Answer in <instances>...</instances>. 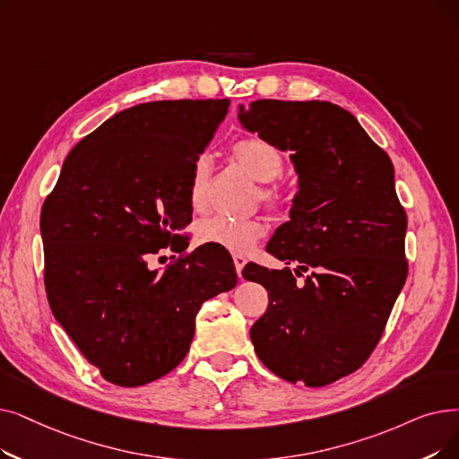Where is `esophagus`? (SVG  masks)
Instances as JSON below:
<instances>
[{"label":"esophagus","mask_w":459,"mask_h":459,"mask_svg":"<svg viewBox=\"0 0 459 459\" xmlns=\"http://www.w3.org/2000/svg\"><path fill=\"white\" fill-rule=\"evenodd\" d=\"M232 261H234L238 277H242V270H244V266H246V263H247V258H246L244 255H240V253H234V255H232Z\"/></svg>","instance_id":"esophagus-1"}]
</instances>
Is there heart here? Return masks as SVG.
<instances>
[{
  "label": "heart",
  "mask_w": 459,
  "mask_h": 459,
  "mask_svg": "<svg viewBox=\"0 0 459 459\" xmlns=\"http://www.w3.org/2000/svg\"><path fill=\"white\" fill-rule=\"evenodd\" d=\"M232 155L253 180L264 182L258 187L256 201L275 213L289 208L290 196L285 186L275 180L285 170V157L272 143L261 136L240 138L232 146ZM210 187V161L208 157L196 159L189 184V203L195 210H204L208 204ZM266 234L263 219H229V217H208L196 225V240L204 246H217L232 253H247Z\"/></svg>",
  "instance_id": "obj_1"
}]
</instances>
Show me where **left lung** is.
Segmentation results:
<instances>
[{"instance_id":"1","label":"left lung","mask_w":459,"mask_h":459,"mask_svg":"<svg viewBox=\"0 0 459 459\" xmlns=\"http://www.w3.org/2000/svg\"><path fill=\"white\" fill-rule=\"evenodd\" d=\"M240 122L292 152L300 176L290 221L266 247L300 264L296 275L255 263L242 272L270 300L251 342L277 377L326 386L366 364L405 285L407 213L394 167L356 117L328 101L258 99L240 107ZM300 269L310 275L296 286Z\"/></svg>"}]
</instances>
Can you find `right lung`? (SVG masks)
<instances>
[{
  "label": "right lung",
  "mask_w": 459,
  "mask_h": 459,
  "mask_svg": "<svg viewBox=\"0 0 459 459\" xmlns=\"http://www.w3.org/2000/svg\"><path fill=\"white\" fill-rule=\"evenodd\" d=\"M229 99L117 112L67 155L41 210L45 289L56 321L108 383L143 386L180 364L204 300L230 290L232 258L186 253L196 159ZM182 252L150 271L161 248ZM230 256V255H229Z\"/></svg>",
  "instance_id": "right-lung-1"
}]
</instances>
